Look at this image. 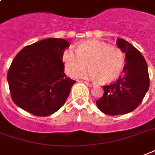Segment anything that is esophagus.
<instances>
[{"instance_id": "obj_1", "label": "esophagus", "mask_w": 155, "mask_h": 155, "mask_svg": "<svg viewBox=\"0 0 155 155\" xmlns=\"http://www.w3.org/2000/svg\"><path fill=\"white\" fill-rule=\"evenodd\" d=\"M84 83H85L86 85L87 86V87H92V84H91L90 82H84Z\"/></svg>"}]
</instances>
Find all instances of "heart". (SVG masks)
<instances>
[{"label":"heart","instance_id":"heart-1","mask_svg":"<svg viewBox=\"0 0 155 155\" xmlns=\"http://www.w3.org/2000/svg\"><path fill=\"white\" fill-rule=\"evenodd\" d=\"M63 61L67 73L78 77L87 68L91 69L82 76L107 84L115 81L122 72L125 54L121 49L98 41L87 40L78 47H68L63 53Z\"/></svg>","mask_w":155,"mask_h":155}]
</instances>
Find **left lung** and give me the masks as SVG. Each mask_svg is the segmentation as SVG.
<instances>
[{
	"mask_svg": "<svg viewBox=\"0 0 155 155\" xmlns=\"http://www.w3.org/2000/svg\"><path fill=\"white\" fill-rule=\"evenodd\" d=\"M116 45L125 55L122 75L112 84L103 86V96L96 101L99 110L110 116L131 112L150 87L147 63L140 52L123 39H117Z\"/></svg>",
	"mask_w": 155,
	"mask_h": 155,
	"instance_id": "obj_1",
	"label": "left lung"
}]
</instances>
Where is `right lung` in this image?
I'll list each match as a JSON object with an SVG mask.
<instances>
[{"instance_id":"add662e5","label":"right lung","mask_w":155,"mask_h":155,"mask_svg":"<svg viewBox=\"0 0 155 155\" xmlns=\"http://www.w3.org/2000/svg\"><path fill=\"white\" fill-rule=\"evenodd\" d=\"M68 45L64 39L48 38L18 53L7 74L16 106L37 116H50L60 109L76 82L64 71L63 53Z\"/></svg>"}]
</instances>
